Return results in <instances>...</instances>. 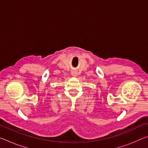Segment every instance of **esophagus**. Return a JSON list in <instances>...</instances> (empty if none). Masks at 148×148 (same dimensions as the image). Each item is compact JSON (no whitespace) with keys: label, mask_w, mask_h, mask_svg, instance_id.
<instances>
[{"label":"esophagus","mask_w":148,"mask_h":148,"mask_svg":"<svg viewBox=\"0 0 148 148\" xmlns=\"http://www.w3.org/2000/svg\"><path fill=\"white\" fill-rule=\"evenodd\" d=\"M71 74H72V75L73 76H74V77H76V76H77V72H76L75 71H72V72H71Z\"/></svg>","instance_id":"obj_1"}]
</instances>
